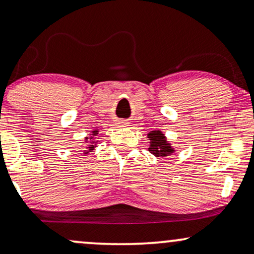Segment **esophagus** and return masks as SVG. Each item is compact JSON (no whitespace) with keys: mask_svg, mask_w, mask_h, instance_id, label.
<instances>
[{"mask_svg":"<svg viewBox=\"0 0 254 254\" xmlns=\"http://www.w3.org/2000/svg\"><path fill=\"white\" fill-rule=\"evenodd\" d=\"M118 124L121 125V127H129V124H130V122H127V121H120L118 122Z\"/></svg>","mask_w":254,"mask_h":254,"instance_id":"obj_1","label":"esophagus"}]
</instances>
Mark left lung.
Listing matches in <instances>:
<instances>
[{
	"mask_svg": "<svg viewBox=\"0 0 254 254\" xmlns=\"http://www.w3.org/2000/svg\"><path fill=\"white\" fill-rule=\"evenodd\" d=\"M147 137L150 138V147L149 151L152 155L157 157H165L171 155L173 152V149L171 145L166 142V138L160 131H151L147 134Z\"/></svg>",
	"mask_w": 254,
	"mask_h": 254,
	"instance_id": "8db88e82",
	"label": "left lung"
}]
</instances>
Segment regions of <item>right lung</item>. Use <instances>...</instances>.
I'll return each instance as SVG.
<instances>
[{
    "label": "right lung",
    "instance_id": "add662e5",
    "mask_svg": "<svg viewBox=\"0 0 254 254\" xmlns=\"http://www.w3.org/2000/svg\"><path fill=\"white\" fill-rule=\"evenodd\" d=\"M97 132H98V131L95 130L94 132H92V134H97ZM90 138H91V137H90ZM86 139H88V137H86ZM94 147H95V145H90L88 149H89V151H92V150H94Z\"/></svg>",
    "mask_w": 254,
    "mask_h": 254
}]
</instances>
